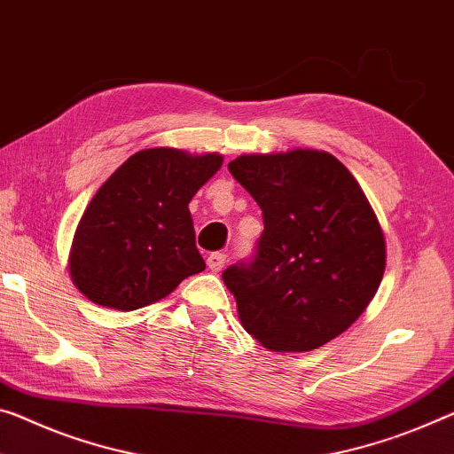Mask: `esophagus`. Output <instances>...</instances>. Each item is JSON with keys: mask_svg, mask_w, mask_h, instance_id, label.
<instances>
[{"mask_svg": "<svg viewBox=\"0 0 454 454\" xmlns=\"http://www.w3.org/2000/svg\"><path fill=\"white\" fill-rule=\"evenodd\" d=\"M207 269H210L212 272H218V270H222V266H224V262H226V254H222V253H212L210 256H207Z\"/></svg>", "mask_w": 454, "mask_h": 454, "instance_id": "esophagus-1", "label": "esophagus"}]
</instances>
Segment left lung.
<instances>
[{
	"mask_svg": "<svg viewBox=\"0 0 454 454\" xmlns=\"http://www.w3.org/2000/svg\"><path fill=\"white\" fill-rule=\"evenodd\" d=\"M262 210L253 261L228 266L242 327L270 351H311L343 333L382 283L386 240L365 193L327 151L228 163Z\"/></svg>",
	"mask_w": 454,
	"mask_h": 454,
	"instance_id": "left-lung-1",
	"label": "left lung"
}]
</instances>
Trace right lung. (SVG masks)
Wrapping results in <instances>:
<instances>
[{"instance_id": "obj_1", "label": "right lung", "mask_w": 454, "mask_h": 454, "mask_svg": "<svg viewBox=\"0 0 454 454\" xmlns=\"http://www.w3.org/2000/svg\"><path fill=\"white\" fill-rule=\"evenodd\" d=\"M222 161L171 147L129 157L76 226L68 261L76 289L97 305L135 311L204 270L188 204Z\"/></svg>"}]
</instances>
